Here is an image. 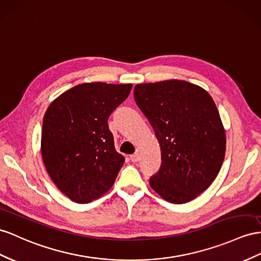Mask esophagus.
Instances as JSON below:
<instances>
[{
    "label": "esophagus",
    "mask_w": 261,
    "mask_h": 261,
    "mask_svg": "<svg viewBox=\"0 0 261 261\" xmlns=\"http://www.w3.org/2000/svg\"><path fill=\"white\" fill-rule=\"evenodd\" d=\"M130 160H131L133 163L139 162L140 161V154H139V153H135V154L130 155Z\"/></svg>",
    "instance_id": "1"
}]
</instances>
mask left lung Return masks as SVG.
<instances>
[{
  "label": "left lung",
  "mask_w": 261,
  "mask_h": 261,
  "mask_svg": "<svg viewBox=\"0 0 261 261\" xmlns=\"http://www.w3.org/2000/svg\"><path fill=\"white\" fill-rule=\"evenodd\" d=\"M133 95L161 146L151 188L173 204L194 199L210 188L225 158V130L213 98L177 79L137 85Z\"/></svg>",
  "instance_id": "left-lung-1"
}]
</instances>
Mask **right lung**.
Returning <instances> with one entry per match:
<instances>
[{"instance_id":"right-lung-1","label":"right lung","mask_w":261,"mask_h":261,"mask_svg":"<svg viewBox=\"0 0 261 261\" xmlns=\"http://www.w3.org/2000/svg\"><path fill=\"white\" fill-rule=\"evenodd\" d=\"M131 88V84H82L45 112L43 161L53 182L72 202L90 203L115 183L124 158L115 149L108 119Z\"/></svg>"}]
</instances>
